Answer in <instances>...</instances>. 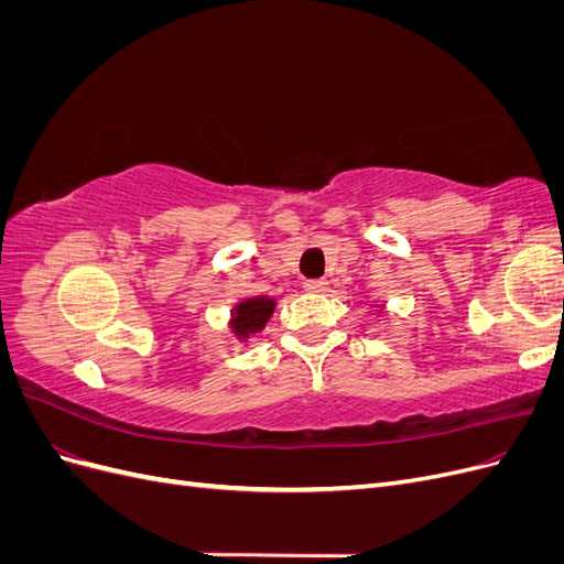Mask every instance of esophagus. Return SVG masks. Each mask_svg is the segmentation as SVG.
<instances>
[{"instance_id":"esophagus-1","label":"esophagus","mask_w":564,"mask_h":564,"mask_svg":"<svg viewBox=\"0 0 564 564\" xmlns=\"http://www.w3.org/2000/svg\"><path fill=\"white\" fill-rule=\"evenodd\" d=\"M305 289L313 294H324V292H329V282L327 280H308L305 282Z\"/></svg>"}]
</instances>
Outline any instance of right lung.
Segmentation results:
<instances>
[{
  "instance_id": "right-lung-1",
  "label": "right lung",
  "mask_w": 564,
  "mask_h": 564,
  "mask_svg": "<svg viewBox=\"0 0 564 564\" xmlns=\"http://www.w3.org/2000/svg\"><path fill=\"white\" fill-rule=\"evenodd\" d=\"M272 311H275V301L268 296L242 301L240 305H235L232 311V332L240 338H249V334H256L265 327Z\"/></svg>"
}]
</instances>
